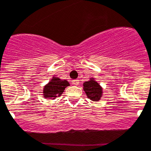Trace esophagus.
Returning <instances> with one entry per match:
<instances>
[{
  "label": "esophagus",
  "instance_id": "1",
  "mask_svg": "<svg viewBox=\"0 0 151 151\" xmlns=\"http://www.w3.org/2000/svg\"><path fill=\"white\" fill-rule=\"evenodd\" d=\"M72 84L77 86V85L79 84V80H77V79L73 80V81H72Z\"/></svg>",
  "mask_w": 151,
  "mask_h": 151
}]
</instances>
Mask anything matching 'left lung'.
I'll return each instance as SVG.
<instances>
[{"label": "left lung", "instance_id": "obj_1", "mask_svg": "<svg viewBox=\"0 0 151 151\" xmlns=\"http://www.w3.org/2000/svg\"><path fill=\"white\" fill-rule=\"evenodd\" d=\"M83 90L86 93V96L91 100H99L102 95V88L97 82L94 81H90L83 83Z\"/></svg>", "mask_w": 151, "mask_h": 151}]
</instances>
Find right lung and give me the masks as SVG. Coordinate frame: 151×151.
<instances>
[{
	"mask_svg": "<svg viewBox=\"0 0 151 151\" xmlns=\"http://www.w3.org/2000/svg\"><path fill=\"white\" fill-rule=\"evenodd\" d=\"M69 83L66 80L61 81L58 77H53V79L44 87V96L45 98H55L57 96L61 95L65 87L69 86Z\"/></svg>",
	"mask_w": 151,
	"mask_h": 151,
	"instance_id": "1",
	"label": "right lung"
}]
</instances>
